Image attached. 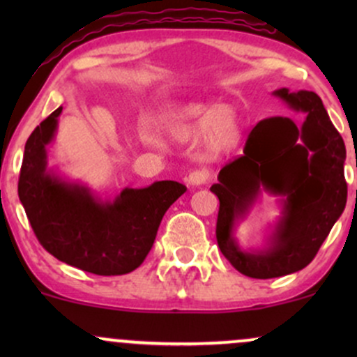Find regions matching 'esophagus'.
Instances as JSON below:
<instances>
[{
	"mask_svg": "<svg viewBox=\"0 0 357 357\" xmlns=\"http://www.w3.org/2000/svg\"><path fill=\"white\" fill-rule=\"evenodd\" d=\"M208 179H210V171L208 169L191 171V173L186 176V183L191 184V186H202V184L208 183Z\"/></svg>",
	"mask_w": 357,
	"mask_h": 357,
	"instance_id": "34e87169",
	"label": "esophagus"
}]
</instances>
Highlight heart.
Listing matches in <instances>:
<instances>
[{
    "label": "heart",
    "instance_id": "heart-1",
    "mask_svg": "<svg viewBox=\"0 0 357 357\" xmlns=\"http://www.w3.org/2000/svg\"><path fill=\"white\" fill-rule=\"evenodd\" d=\"M176 137L204 136L211 149H225L235 144L238 137L235 121L227 107L190 109L169 124Z\"/></svg>",
    "mask_w": 357,
    "mask_h": 357
}]
</instances>
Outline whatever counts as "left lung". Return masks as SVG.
Wrapping results in <instances>:
<instances>
[{
    "instance_id": "8db88e82",
    "label": "left lung",
    "mask_w": 357,
    "mask_h": 357,
    "mask_svg": "<svg viewBox=\"0 0 357 357\" xmlns=\"http://www.w3.org/2000/svg\"><path fill=\"white\" fill-rule=\"evenodd\" d=\"M273 96L305 112L304 124L297 127L289 117L258 122L248 134L243 155L228 162L210 188L220 199L216 240L221 253L252 278H275L307 267L347 199L346 146L321 97L289 89H278ZM260 185L284 196V211L269 247L243 252L232 238V228Z\"/></svg>"
}]
</instances>
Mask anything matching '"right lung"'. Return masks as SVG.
Returning a JSON list of instances; mask_svg holds the SVG:
<instances>
[{
	"label": "right lung",
	"instance_id": "add662e5",
	"mask_svg": "<svg viewBox=\"0 0 357 357\" xmlns=\"http://www.w3.org/2000/svg\"><path fill=\"white\" fill-rule=\"evenodd\" d=\"M61 107L48 116L24 146L18 196L42 247L63 264L96 275H124L144 261L167 208L186 191L176 181L126 188L102 202L79 183L47 169V146L55 137Z\"/></svg>",
	"mask_w": 357,
	"mask_h": 357
}]
</instances>
